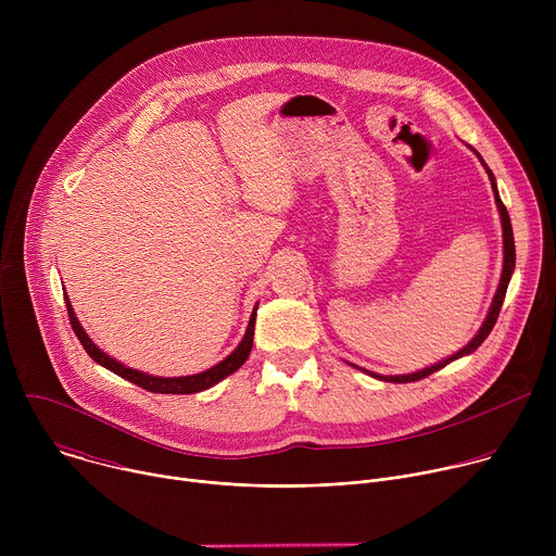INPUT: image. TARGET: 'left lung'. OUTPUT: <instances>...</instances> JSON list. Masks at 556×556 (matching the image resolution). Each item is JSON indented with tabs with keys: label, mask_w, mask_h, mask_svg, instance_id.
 <instances>
[{
	"label": "left lung",
	"mask_w": 556,
	"mask_h": 556,
	"mask_svg": "<svg viewBox=\"0 0 556 556\" xmlns=\"http://www.w3.org/2000/svg\"><path fill=\"white\" fill-rule=\"evenodd\" d=\"M472 149V147H470ZM475 151V149H472ZM475 155L480 157V163L484 165V169H486V174H489V180H491V187H493V193H495V204H497V211H500V219H502V230H504V268H502V279H500V286H497V292H495V296H493V303H491V307H489V314H486V319H484V324H482V328L478 330V334H475L459 352H455V354H451L448 358H444V361H440V363H435V365H431V367H425V369H418V371H414V374H399V376H380V374H374V371H367V369H363V367H356V365H352V367H356V369H361V371H367L369 376H374V378H378V380H384V382H414V380H420V378H425V376H429V374H433V371H438V369H442V367H446L448 363H453V361H457V358H462V356H468V354H472L475 350H478L484 341H486V337L491 334V330H493V326L497 324V316H500V309H502V303H504V296H506V290H508V283H510V277H513V273H515V237H513V226H510V217H508V211H506V206H504V202H502V198H500V191H497V182H495V176H493V172L489 169V165L484 163V157L475 151Z\"/></svg>",
	"instance_id": "left-lung-1"
}]
</instances>
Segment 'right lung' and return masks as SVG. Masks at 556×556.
Masks as SVG:
<instances>
[{
    "label": "right lung",
    "mask_w": 556,
    "mask_h": 556,
    "mask_svg": "<svg viewBox=\"0 0 556 556\" xmlns=\"http://www.w3.org/2000/svg\"><path fill=\"white\" fill-rule=\"evenodd\" d=\"M65 305H67V314H70V326L74 330V334L78 337V341H81L84 350L105 369L114 371L116 376L147 389V391H153V393H198V391H204L213 384H217L219 380H224L226 376H230L232 371L240 369L251 350H253V337H255V316H257V305L253 307V314H251V321H249V328H247V334L244 339L240 341V345H237L224 361H219L217 365L200 371V374H191V376H153V374H144V371H138V369H131L127 365H123L121 361L112 358L110 354H105L90 337L88 332L84 330L81 321L76 319L74 314V307L65 294Z\"/></svg>",
    "instance_id": "1"
}]
</instances>
